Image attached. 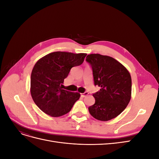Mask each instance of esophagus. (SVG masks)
<instances>
[{
	"instance_id": "34e87169",
	"label": "esophagus",
	"mask_w": 159,
	"mask_h": 159,
	"mask_svg": "<svg viewBox=\"0 0 159 159\" xmlns=\"http://www.w3.org/2000/svg\"><path fill=\"white\" fill-rule=\"evenodd\" d=\"M88 94H89V93L88 92H84V93H81V96L82 98H85V97H86V96L87 95H88Z\"/></svg>"
}]
</instances>
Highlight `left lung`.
Returning a JSON list of instances; mask_svg holds the SVG:
<instances>
[{"mask_svg":"<svg viewBox=\"0 0 159 159\" xmlns=\"http://www.w3.org/2000/svg\"><path fill=\"white\" fill-rule=\"evenodd\" d=\"M86 61L92 68L95 85L101 88L93 94L95 102L88 108L89 113L102 121L115 118L131 99V75L125 67L110 56L92 54L88 55Z\"/></svg>","mask_w":159,"mask_h":159,"instance_id":"obj_1","label":"left lung"}]
</instances>
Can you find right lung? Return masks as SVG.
I'll use <instances>...</instances> for the list:
<instances>
[{
    "mask_svg": "<svg viewBox=\"0 0 159 159\" xmlns=\"http://www.w3.org/2000/svg\"><path fill=\"white\" fill-rule=\"evenodd\" d=\"M86 55L54 52L42 57L35 64L31 74L30 93L43 112L57 117L70 111L80 94L62 89V84L71 68L82 64Z\"/></svg>",
    "mask_w": 159,
    "mask_h": 159,
    "instance_id": "add662e5",
    "label": "right lung"
}]
</instances>
